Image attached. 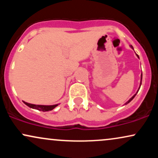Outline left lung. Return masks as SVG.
Segmentation results:
<instances>
[{
	"instance_id": "obj_1",
	"label": "left lung",
	"mask_w": 158,
	"mask_h": 158,
	"mask_svg": "<svg viewBox=\"0 0 158 158\" xmlns=\"http://www.w3.org/2000/svg\"><path fill=\"white\" fill-rule=\"evenodd\" d=\"M130 47H131V48H132V49H133V50H134L133 47H132V46H130ZM136 55H137V57H138V58H139V56H138V55H137V54H136ZM142 78H143V74H142V73H141V77H140V84H139V87L138 90H137V93H136V94H135V95H134V96H133V97H132L131 98V99H129V100H128V101H127V102H126V103H125V105H127V104H128V103H129L130 102H131V101L132 100V99H134V98H135V96H136V94H137V92H138V91H139V88H140V86H141V84H142Z\"/></svg>"
}]
</instances>
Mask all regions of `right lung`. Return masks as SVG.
Wrapping results in <instances>:
<instances>
[{
    "mask_svg": "<svg viewBox=\"0 0 158 158\" xmlns=\"http://www.w3.org/2000/svg\"><path fill=\"white\" fill-rule=\"evenodd\" d=\"M23 103L25 105H27V106L30 107L31 108H34V109L41 110V111H49V110H52L53 108H55L56 106H58V104L56 105H52V106H44V105H34V104H30V103L26 102L24 101H23Z\"/></svg>",
    "mask_w": 158,
    "mask_h": 158,
    "instance_id": "1",
    "label": "right lung"
}]
</instances>
